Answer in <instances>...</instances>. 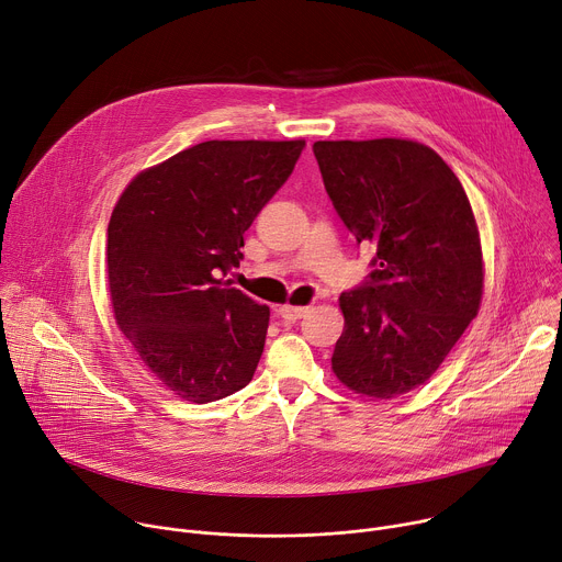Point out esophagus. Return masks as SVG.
I'll use <instances>...</instances> for the list:
<instances>
[{
    "instance_id": "34e87169",
    "label": "esophagus",
    "mask_w": 562,
    "mask_h": 562,
    "mask_svg": "<svg viewBox=\"0 0 562 562\" xmlns=\"http://www.w3.org/2000/svg\"><path fill=\"white\" fill-rule=\"evenodd\" d=\"M307 312H310V307H291V304H284V307H278V316L284 318V321H289V323L300 321Z\"/></svg>"
}]
</instances>
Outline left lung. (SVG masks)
<instances>
[{"instance_id": "8db88e82", "label": "left lung", "mask_w": 562, "mask_h": 562, "mask_svg": "<svg viewBox=\"0 0 562 562\" xmlns=\"http://www.w3.org/2000/svg\"><path fill=\"white\" fill-rule=\"evenodd\" d=\"M334 209L372 273L340 293L345 329L331 370L349 390L394 398L426 383L477 316L484 271L469 196L428 145L316 140Z\"/></svg>"}]
</instances>
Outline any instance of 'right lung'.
<instances>
[{"label": "right lung", "mask_w": 562, "mask_h": 562, "mask_svg": "<svg viewBox=\"0 0 562 562\" xmlns=\"http://www.w3.org/2000/svg\"><path fill=\"white\" fill-rule=\"evenodd\" d=\"M304 140H206L147 168L108 228L119 329L172 394L224 398L255 374L269 307L224 276L244 233L291 177Z\"/></svg>", "instance_id": "obj_1"}]
</instances>
